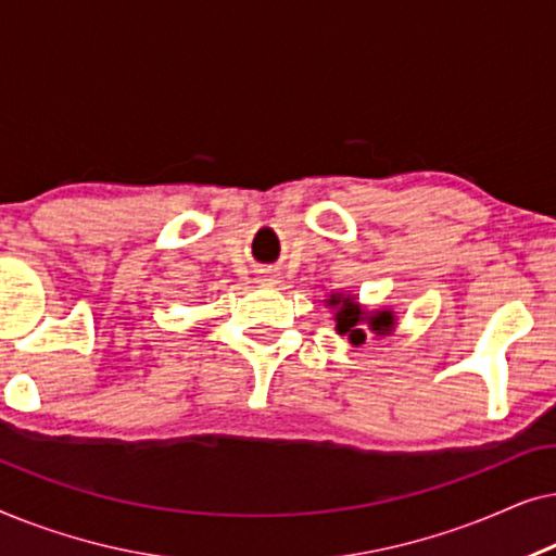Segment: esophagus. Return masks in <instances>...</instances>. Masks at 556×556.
<instances>
[{
	"instance_id": "esophagus-1",
	"label": "esophagus",
	"mask_w": 556,
	"mask_h": 556,
	"mask_svg": "<svg viewBox=\"0 0 556 556\" xmlns=\"http://www.w3.org/2000/svg\"><path fill=\"white\" fill-rule=\"evenodd\" d=\"M263 283L265 286H273V283H276V276H263Z\"/></svg>"
}]
</instances>
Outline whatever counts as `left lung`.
Listing matches in <instances>:
<instances>
[{
	"label": "left lung",
	"instance_id": "8db88e82",
	"mask_svg": "<svg viewBox=\"0 0 556 556\" xmlns=\"http://www.w3.org/2000/svg\"><path fill=\"white\" fill-rule=\"evenodd\" d=\"M326 306L337 308V331L341 337H349L354 346L364 344L367 339V329L377 337H387L394 329V311H367L362 308L359 303L354 301V295H344V293H331V299H326Z\"/></svg>",
	"mask_w": 556,
	"mask_h": 556
}]
</instances>
